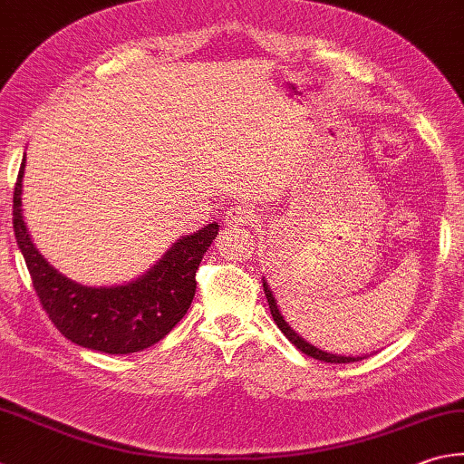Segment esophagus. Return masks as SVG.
<instances>
[{
    "label": "esophagus",
    "instance_id": "34e87169",
    "mask_svg": "<svg viewBox=\"0 0 464 464\" xmlns=\"http://www.w3.org/2000/svg\"><path fill=\"white\" fill-rule=\"evenodd\" d=\"M252 220H255V212L244 204L232 206L228 212H226V224L230 226H244V224H250Z\"/></svg>",
    "mask_w": 464,
    "mask_h": 464
}]
</instances>
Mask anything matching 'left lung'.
<instances>
[{
	"mask_svg": "<svg viewBox=\"0 0 464 464\" xmlns=\"http://www.w3.org/2000/svg\"><path fill=\"white\" fill-rule=\"evenodd\" d=\"M262 286H265V295H266L268 307H270V313H273V319H275V323L278 325V329H281L283 334L286 335V339L291 341V343H293L296 349H301V352H303L304 355L314 357V360H319V362H327V363H352V362H360V360H362V357H345V355L327 353V352H323V349H317L314 345L307 343V341L296 335L295 331H293L291 327H288V323L283 319V314H281V311H278V307H276V301H275L273 293H270V288H268L266 281L262 283Z\"/></svg>",
	"mask_w": 464,
	"mask_h": 464,
	"instance_id": "1",
	"label": "left lung"
}]
</instances>
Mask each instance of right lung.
Returning <instances> with one entry per match:
<instances>
[{
	"label": "right lung",
	"mask_w": 464,
	"mask_h": 464,
	"mask_svg": "<svg viewBox=\"0 0 464 464\" xmlns=\"http://www.w3.org/2000/svg\"><path fill=\"white\" fill-rule=\"evenodd\" d=\"M24 161L14 188V232L34 291L66 339L94 352L121 355L151 347L178 325L196 295V270L218 224L183 236L137 281L119 286H82L52 268L32 244L22 218Z\"/></svg>",
	"instance_id": "1"
}]
</instances>
